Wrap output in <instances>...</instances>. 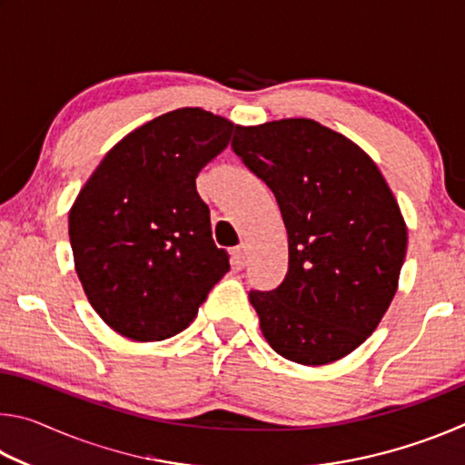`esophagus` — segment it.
Listing matches in <instances>:
<instances>
[{
    "instance_id": "obj_1",
    "label": "esophagus",
    "mask_w": 465,
    "mask_h": 465,
    "mask_svg": "<svg viewBox=\"0 0 465 465\" xmlns=\"http://www.w3.org/2000/svg\"><path fill=\"white\" fill-rule=\"evenodd\" d=\"M232 256H233L235 269H243V266H246V261H248V246H246V243L242 242L238 248H233Z\"/></svg>"
}]
</instances>
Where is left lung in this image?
<instances>
[{
	"instance_id": "8db88e82",
	"label": "left lung",
	"mask_w": 465,
	"mask_h": 465,
	"mask_svg": "<svg viewBox=\"0 0 465 465\" xmlns=\"http://www.w3.org/2000/svg\"><path fill=\"white\" fill-rule=\"evenodd\" d=\"M235 155L266 183L289 238V269L250 303L274 351L326 365L367 341L388 312L408 232L380 168L341 133L312 119L235 127Z\"/></svg>"
}]
</instances>
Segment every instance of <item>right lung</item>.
Here are the masks:
<instances>
[{"label":"right lung","instance_id":"add662e5","mask_svg":"<svg viewBox=\"0 0 465 465\" xmlns=\"http://www.w3.org/2000/svg\"><path fill=\"white\" fill-rule=\"evenodd\" d=\"M233 129L203 108L172 110L121 139L77 194L69 211L75 272L114 332L137 342L183 332L230 271L196 176Z\"/></svg>","mask_w":465,"mask_h":465}]
</instances>
